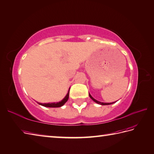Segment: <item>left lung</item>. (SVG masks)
I'll list each match as a JSON object with an SVG mask.
<instances>
[{"label": "left lung", "instance_id": "1", "mask_svg": "<svg viewBox=\"0 0 154 154\" xmlns=\"http://www.w3.org/2000/svg\"><path fill=\"white\" fill-rule=\"evenodd\" d=\"M89 95L90 98H91V99H92L94 102H95L96 103H98V104H101V105H109V104H111V103H114V102H113V103H103V102H99V101L97 100H95L94 98H93L92 97V96H91V95L89 93Z\"/></svg>", "mask_w": 154, "mask_h": 154}]
</instances>
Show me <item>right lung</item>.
I'll list each match as a JSON object with an SVG mask.
<instances>
[{
  "mask_svg": "<svg viewBox=\"0 0 154 154\" xmlns=\"http://www.w3.org/2000/svg\"><path fill=\"white\" fill-rule=\"evenodd\" d=\"M70 91V89H69ZM69 91L67 93V94L66 95V97L62 100L61 102H56V103H39V104L45 106V107H59L62 106H63L65 104V103L69 99Z\"/></svg>",
  "mask_w": 154,
  "mask_h": 154,
  "instance_id": "obj_1",
  "label": "right lung"
}]
</instances>
